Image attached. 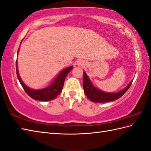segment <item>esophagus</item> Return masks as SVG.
<instances>
[{
  "label": "esophagus",
  "mask_w": 151,
  "mask_h": 151,
  "mask_svg": "<svg viewBox=\"0 0 151 151\" xmlns=\"http://www.w3.org/2000/svg\"><path fill=\"white\" fill-rule=\"evenodd\" d=\"M78 63V65H84V63H83V62H81V61H80V62Z\"/></svg>",
  "instance_id": "obj_1"
}]
</instances>
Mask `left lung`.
I'll return each mask as SVG.
<instances>
[{
	"mask_svg": "<svg viewBox=\"0 0 151 151\" xmlns=\"http://www.w3.org/2000/svg\"><path fill=\"white\" fill-rule=\"evenodd\" d=\"M132 81L130 82L126 88L119 92L117 93H106L94 87L89 81L88 76L86 73L84 72V78H83V88L86 95L92 102H107L116 100L122 97L128 89L130 87Z\"/></svg>",
	"mask_w": 151,
	"mask_h": 151,
	"instance_id": "8db88e82",
	"label": "left lung"
}]
</instances>
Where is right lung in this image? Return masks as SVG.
<instances>
[{"instance_id":"obj_1","label":"right lung","mask_w":151,"mask_h":151,"mask_svg":"<svg viewBox=\"0 0 151 151\" xmlns=\"http://www.w3.org/2000/svg\"><path fill=\"white\" fill-rule=\"evenodd\" d=\"M16 63H17V62H16ZM73 68V66H70L69 67H67L65 69H63L49 87L39 89V90H35V89H32L29 88L22 82L21 79L19 77L17 70V65H16V71H17V78L25 92L31 98L34 99V100L41 101H49L53 100L54 99H55L60 93V92L62 91L63 89L64 81H65L66 76L70 70H72Z\"/></svg>"}]
</instances>
